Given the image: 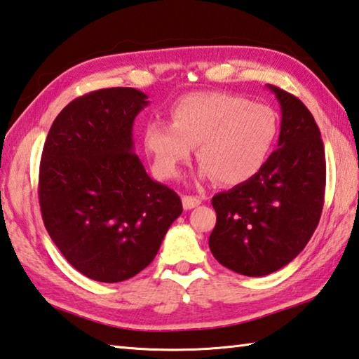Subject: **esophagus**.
I'll return each mask as SVG.
<instances>
[{"label":"esophagus","instance_id":"esophagus-1","mask_svg":"<svg viewBox=\"0 0 359 359\" xmlns=\"http://www.w3.org/2000/svg\"><path fill=\"white\" fill-rule=\"evenodd\" d=\"M201 202L202 199L198 198V196H184V198H182V203H184L185 210H191L194 207H198Z\"/></svg>","mask_w":359,"mask_h":359}]
</instances>
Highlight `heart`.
Here are the masks:
<instances>
[{
  "mask_svg": "<svg viewBox=\"0 0 359 359\" xmlns=\"http://www.w3.org/2000/svg\"><path fill=\"white\" fill-rule=\"evenodd\" d=\"M277 133L278 118L269 105L226 91H199L174 102L171 124H147L143 142L165 177L177 175L198 146L202 179L241 185L263 170Z\"/></svg>",
  "mask_w": 359,
  "mask_h": 359,
  "instance_id": "b5f03b06",
  "label": "heart"
}]
</instances>
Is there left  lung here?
Masks as SVG:
<instances>
[{"instance_id": "1", "label": "left lung", "mask_w": 359, "mask_h": 359, "mask_svg": "<svg viewBox=\"0 0 359 359\" xmlns=\"http://www.w3.org/2000/svg\"><path fill=\"white\" fill-rule=\"evenodd\" d=\"M282 105L278 149L245 184L213 196L210 250L241 276L262 277L291 263L318 227L325 196V149L311 111L269 86Z\"/></svg>"}]
</instances>
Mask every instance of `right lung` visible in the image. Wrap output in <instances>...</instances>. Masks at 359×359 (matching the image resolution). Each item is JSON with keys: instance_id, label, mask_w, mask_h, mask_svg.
I'll return each mask as SVG.
<instances>
[{"instance_id": "add662e5", "label": "right lung", "mask_w": 359, "mask_h": 359, "mask_svg": "<svg viewBox=\"0 0 359 359\" xmlns=\"http://www.w3.org/2000/svg\"><path fill=\"white\" fill-rule=\"evenodd\" d=\"M146 100L129 87L76 97L54 119L41 152L45 227L67 262L96 282H124L149 266L184 210L133 152V119Z\"/></svg>"}]
</instances>
